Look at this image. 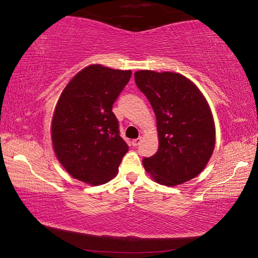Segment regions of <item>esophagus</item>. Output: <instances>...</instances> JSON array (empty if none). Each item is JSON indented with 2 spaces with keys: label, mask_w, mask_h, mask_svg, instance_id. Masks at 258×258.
I'll return each mask as SVG.
<instances>
[{
  "label": "esophagus",
  "mask_w": 258,
  "mask_h": 258,
  "mask_svg": "<svg viewBox=\"0 0 258 258\" xmlns=\"http://www.w3.org/2000/svg\"><path fill=\"white\" fill-rule=\"evenodd\" d=\"M141 141H142V139H141V138L134 139L133 141H132V146H133V147H137V146H139V145H140V143H141Z\"/></svg>",
  "instance_id": "obj_1"
}]
</instances>
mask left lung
I'll list each match as a JSON object with an SVG mask.
<instances>
[{"instance_id":"1","label":"left lung","mask_w":258,"mask_h":258,"mask_svg":"<svg viewBox=\"0 0 258 258\" xmlns=\"http://www.w3.org/2000/svg\"><path fill=\"white\" fill-rule=\"evenodd\" d=\"M135 84L154 109L159 147L143 158L146 171L160 184L175 186L203 171L215 146V125L199 89L181 74L140 71Z\"/></svg>"}]
</instances>
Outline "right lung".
<instances>
[{
    "label": "right lung",
    "instance_id": "right-lung-1",
    "mask_svg": "<svg viewBox=\"0 0 258 258\" xmlns=\"http://www.w3.org/2000/svg\"><path fill=\"white\" fill-rule=\"evenodd\" d=\"M132 72L93 64L64 87L52 119V143L73 177L92 185L116 175L128 146L119 135L112 104Z\"/></svg>",
    "mask_w": 258,
    "mask_h": 258
}]
</instances>
